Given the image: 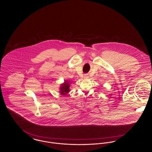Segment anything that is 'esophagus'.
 <instances>
[{"label":"esophagus","instance_id":"1","mask_svg":"<svg viewBox=\"0 0 152 152\" xmlns=\"http://www.w3.org/2000/svg\"><path fill=\"white\" fill-rule=\"evenodd\" d=\"M84 78L85 79H88V75L87 74H85L84 75Z\"/></svg>","mask_w":152,"mask_h":152}]
</instances>
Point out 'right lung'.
Returning a JSON list of instances; mask_svg holds the SVG:
<instances>
[{
	"label": "right lung",
	"mask_w": 152,
	"mask_h": 152,
	"mask_svg": "<svg viewBox=\"0 0 152 152\" xmlns=\"http://www.w3.org/2000/svg\"><path fill=\"white\" fill-rule=\"evenodd\" d=\"M69 87H70V84L69 81L68 80H65L64 83L63 84H61V87L60 88V94L62 95L64 94H66L69 91Z\"/></svg>",
	"instance_id": "right-lung-1"
}]
</instances>
